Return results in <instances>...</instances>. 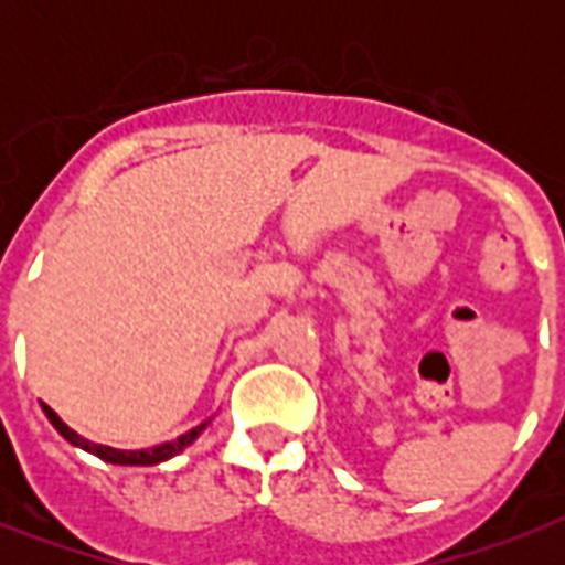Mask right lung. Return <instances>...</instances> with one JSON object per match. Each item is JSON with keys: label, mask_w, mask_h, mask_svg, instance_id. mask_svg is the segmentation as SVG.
I'll use <instances>...</instances> for the list:
<instances>
[{"label": "right lung", "mask_w": 565, "mask_h": 565, "mask_svg": "<svg viewBox=\"0 0 565 565\" xmlns=\"http://www.w3.org/2000/svg\"><path fill=\"white\" fill-rule=\"evenodd\" d=\"M43 411H46L49 422L55 425L57 434L64 439H70L73 446H82L84 451H90V455L102 457L105 463H119V466H154V463H163V460H170V457H175L179 451H184V448L193 443L199 434H202L204 428H207V422H202L199 428L188 430V434H181L179 439H172V443H161V446L154 448H143V451H122V448H110V446H99V443H90V439L78 437L70 425H64V422L57 419V413L52 411V407H46L43 404Z\"/></svg>", "instance_id": "obj_1"}]
</instances>
